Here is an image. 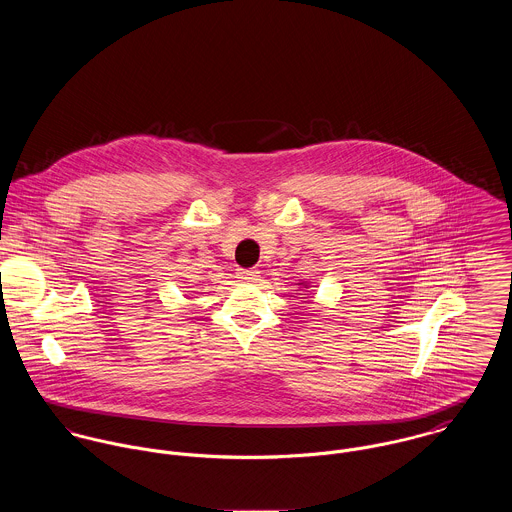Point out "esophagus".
I'll use <instances>...</instances> for the list:
<instances>
[{
	"instance_id": "esophagus-1",
	"label": "esophagus",
	"mask_w": 512,
	"mask_h": 512,
	"mask_svg": "<svg viewBox=\"0 0 512 512\" xmlns=\"http://www.w3.org/2000/svg\"><path fill=\"white\" fill-rule=\"evenodd\" d=\"M259 271L257 269H239L237 271V279L241 281H247V283H253V281H259Z\"/></svg>"
}]
</instances>
